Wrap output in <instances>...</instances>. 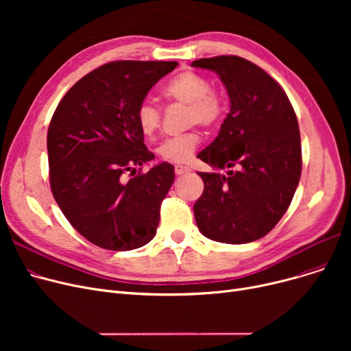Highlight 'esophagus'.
I'll list each match as a JSON object with an SVG mask.
<instances>
[{
  "label": "esophagus",
  "instance_id": "1",
  "mask_svg": "<svg viewBox=\"0 0 351 351\" xmlns=\"http://www.w3.org/2000/svg\"><path fill=\"white\" fill-rule=\"evenodd\" d=\"M189 172H191V168H188V166H185V165H176V166H175V173H176L178 176L186 175V173H189Z\"/></svg>",
  "mask_w": 351,
  "mask_h": 351
}]
</instances>
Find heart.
Wrapping results in <instances>:
<instances>
[{"mask_svg":"<svg viewBox=\"0 0 351 351\" xmlns=\"http://www.w3.org/2000/svg\"><path fill=\"white\" fill-rule=\"evenodd\" d=\"M163 97L169 101L188 105V123L200 126H213L222 118L225 101L219 92L210 89V82L200 73L185 71L178 73L163 88ZM136 123L145 136H152L160 128V109L149 102L139 104ZM200 138L196 132L166 138L158 147L159 155L168 162H186L195 152Z\"/></svg>","mask_w":351,"mask_h":351,"instance_id":"obj_1","label":"heart"}]
</instances>
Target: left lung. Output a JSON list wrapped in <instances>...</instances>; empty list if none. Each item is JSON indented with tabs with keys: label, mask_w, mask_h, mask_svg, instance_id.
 Here are the masks:
<instances>
[{
	"label": "left lung",
	"mask_w": 351,
	"mask_h": 351,
	"mask_svg": "<svg viewBox=\"0 0 351 351\" xmlns=\"http://www.w3.org/2000/svg\"><path fill=\"white\" fill-rule=\"evenodd\" d=\"M192 66L216 72L230 99L216 139L197 155L215 169H228L199 172L205 188L193 205L197 229L220 243L254 242L278 225L299 185L296 114L282 86L245 58L222 55Z\"/></svg>",
	"instance_id": "left-lung-1"
}]
</instances>
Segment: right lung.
<instances>
[{
    "mask_svg": "<svg viewBox=\"0 0 351 351\" xmlns=\"http://www.w3.org/2000/svg\"><path fill=\"white\" fill-rule=\"evenodd\" d=\"M176 66L175 61L105 64L73 85L52 115L47 136L52 195L75 230L102 249H138L156 234L173 166L162 162L135 178L125 175L155 158L135 114Z\"/></svg>",
    "mask_w": 351,
    "mask_h": 351,
    "instance_id": "1",
    "label": "right lung"
}]
</instances>
